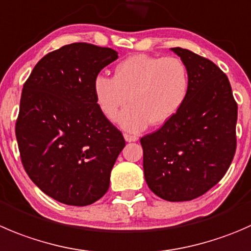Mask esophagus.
Here are the masks:
<instances>
[{
  "label": "esophagus",
  "mask_w": 251,
  "mask_h": 251,
  "mask_svg": "<svg viewBox=\"0 0 251 251\" xmlns=\"http://www.w3.org/2000/svg\"><path fill=\"white\" fill-rule=\"evenodd\" d=\"M124 138H125L126 142H136V141L138 140L137 136L128 135V133H125V135H124Z\"/></svg>",
  "instance_id": "obj_1"
}]
</instances>
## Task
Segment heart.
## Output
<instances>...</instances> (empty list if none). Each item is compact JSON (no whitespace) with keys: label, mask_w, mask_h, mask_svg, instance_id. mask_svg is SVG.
<instances>
[{"label":"heart","mask_w":251,"mask_h":251,"mask_svg":"<svg viewBox=\"0 0 251 251\" xmlns=\"http://www.w3.org/2000/svg\"><path fill=\"white\" fill-rule=\"evenodd\" d=\"M189 92V75L182 61L176 57L136 53L114 67L113 78L98 75L93 81L97 106L111 120L121 111L118 124L128 132H138L152 125L172 120Z\"/></svg>","instance_id":"heart-1"}]
</instances>
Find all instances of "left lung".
I'll list each match as a JSON object with an SVG mask.
<instances>
[{
  "label": "left lung",
  "instance_id": "left-lung-1",
  "mask_svg": "<svg viewBox=\"0 0 251 251\" xmlns=\"http://www.w3.org/2000/svg\"><path fill=\"white\" fill-rule=\"evenodd\" d=\"M189 75V92L176 115L141 138L148 187L172 202L207 193L223 176L237 147L238 105L228 77L212 61L172 48Z\"/></svg>",
  "mask_w": 251,
  "mask_h": 251
}]
</instances>
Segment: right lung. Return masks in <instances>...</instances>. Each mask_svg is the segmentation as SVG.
Instances as JSON below:
<instances>
[{
	"label": "right lung",
	"mask_w": 251,
	"mask_h": 251,
	"mask_svg": "<svg viewBox=\"0 0 251 251\" xmlns=\"http://www.w3.org/2000/svg\"><path fill=\"white\" fill-rule=\"evenodd\" d=\"M118 57L110 48L70 44L44 56L24 83L16 124L22 163L43 193L65 205L103 198L125 147L93 94L94 78Z\"/></svg>",
	"instance_id": "1"
}]
</instances>
